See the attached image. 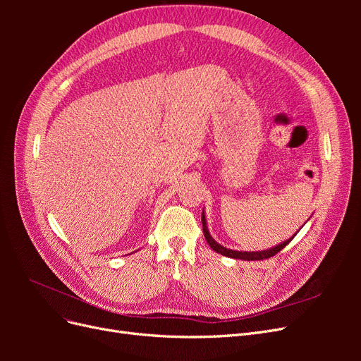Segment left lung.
Masks as SVG:
<instances>
[{"instance_id":"1","label":"left lung","mask_w":361,"mask_h":361,"mask_svg":"<svg viewBox=\"0 0 361 361\" xmlns=\"http://www.w3.org/2000/svg\"><path fill=\"white\" fill-rule=\"evenodd\" d=\"M202 224H203V235H204V239L207 241V244H209V247L216 251V253H220L226 257H232V259H241V260H262V259H268V257H272L274 255H277L280 250L285 248L292 239L295 238V233L292 238L286 239V241H283L281 244L276 245V247H271L268 250H260V251H236V250H231V248H226L223 245L218 244L215 239L211 236L209 231H207V224H206V216H204V212H202Z\"/></svg>"}]
</instances>
